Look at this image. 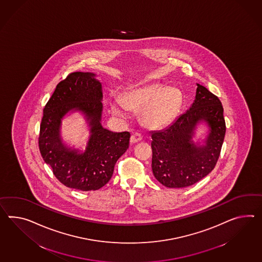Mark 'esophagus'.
Instances as JSON below:
<instances>
[{
	"instance_id": "34e87169",
	"label": "esophagus",
	"mask_w": 262,
	"mask_h": 262,
	"mask_svg": "<svg viewBox=\"0 0 262 262\" xmlns=\"http://www.w3.org/2000/svg\"><path fill=\"white\" fill-rule=\"evenodd\" d=\"M142 140V135L138 133H134L130 136V143L132 144H135L137 142H140Z\"/></svg>"
}]
</instances>
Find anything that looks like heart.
I'll return each mask as SVG.
<instances>
[{"label":"heart","mask_w":262,"mask_h":262,"mask_svg":"<svg viewBox=\"0 0 262 262\" xmlns=\"http://www.w3.org/2000/svg\"><path fill=\"white\" fill-rule=\"evenodd\" d=\"M182 102V95L174 87L154 83L138 87L128 92L122 99L124 108L139 112L140 120L147 128H163L169 124ZM113 113L123 116L124 112L117 104L113 105Z\"/></svg>","instance_id":"b5f03b06"}]
</instances>
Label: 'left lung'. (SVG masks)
<instances>
[{"mask_svg":"<svg viewBox=\"0 0 262 262\" xmlns=\"http://www.w3.org/2000/svg\"><path fill=\"white\" fill-rule=\"evenodd\" d=\"M201 121H205L210 128L204 145L192 141L196 125ZM225 130L221 100L197 84L195 100L189 110L168 127L150 134L154 177L170 188L196 184L216 166Z\"/></svg>","mask_w":262,"mask_h":262,"instance_id":"obj_1","label":"left lung"}]
</instances>
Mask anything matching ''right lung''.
Returning a JSON list of instances; mask_svg holds the SVG:
<instances>
[{"mask_svg": "<svg viewBox=\"0 0 262 262\" xmlns=\"http://www.w3.org/2000/svg\"><path fill=\"white\" fill-rule=\"evenodd\" d=\"M102 85L94 73H72L57 85L43 108L38 147L47 165L65 186L97 190L112 178L115 163L128 148V132L113 133L101 125ZM81 111L90 124L85 151L64 145L60 136L61 120L69 111Z\"/></svg>", "mask_w": 262, "mask_h": 262, "instance_id": "right-lung-1", "label": "right lung"}]
</instances>
